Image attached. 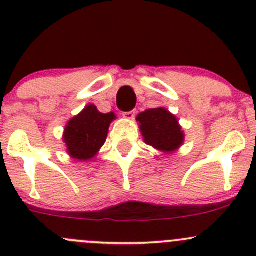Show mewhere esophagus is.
Masks as SVG:
<instances>
[{
	"label": "esophagus",
	"instance_id": "esophagus-1",
	"mask_svg": "<svg viewBox=\"0 0 256 256\" xmlns=\"http://www.w3.org/2000/svg\"><path fill=\"white\" fill-rule=\"evenodd\" d=\"M122 116L126 118V120H134L136 116V110H132V112H124Z\"/></svg>",
	"mask_w": 256,
	"mask_h": 256
}]
</instances>
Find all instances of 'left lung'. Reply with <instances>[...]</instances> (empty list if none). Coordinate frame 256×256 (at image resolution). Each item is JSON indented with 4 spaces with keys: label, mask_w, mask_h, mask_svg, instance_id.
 <instances>
[{
    "label": "left lung",
    "mask_w": 256,
    "mask_h": 256,
    "mask_svg": "<svg viewBox=\"0 0 256 256\" xmlns=\"http://www.w3.org/2000/svg\"><path fill=\"white\" fill-rule=\"evenodd\" d=\"M144 141L154 148L164 154H174L183 142L184 132L177 118L166 108L144 110L136 118Z\"/></svg>",
    "instance_id": "1"
}]
</instances>
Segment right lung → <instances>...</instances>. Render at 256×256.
Instances as JSON below:
<instances>
[{
    "mask_svg": "<svg viewBox=\"0 0 256 256\" xmlns=\"http://www.w3.org/2000/svg\"><path fill=\"white\" fill-rule=\"evenodd\" d=\"M116 118L114 112L102 114L94 104H89L66 125L63 141L72 158L89 161L105 144L109 126Z\"/></svg>",
    "mask_w": 256,
    "mask_h": 256,
    "instance_id": "1",
    "label": "right lung"
}]
</instances>
